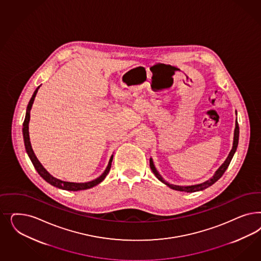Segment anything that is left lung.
<instances>
[{
    "label": "left lung",
    "instance_id": "obj_1",
    "mask_svg": "<svg viewBox=\"0 0 261 261\" xmlns=\"http://www.w3.org/2000/svg\"><path fill=\"white\" fill-rule=\"evenodd\" d=\"M238 139H239V126H238L237 119H236L234 138H233V146H232V149H231V151L229 152L227 160L220 166V168L216 171L215 175L211 177V179H208V180H206V181H204V182H202V184H200V185H190V186H178V185H170L168 182H166V181L162 178V177L160 176V174H159V172L156 171V169H155L154 165H153V162H152L151 159L150 160V167H151L152 173L154 174V176L158 177L161 182L165 184V185L169 186L170 188H172V189H175V190H177V191H182V192H189V193H190V192H196V191H201V190H203V189L210 187V186H211L213 184H215V182L218 180L219 178L224 175V173L226 172V170H227V167H228L230 161H231L232 158H233V154H234V152H236V149H237Z\"/></svg>",
    "mask_w": 261,
    "mask_h": 261
}]
</instances>
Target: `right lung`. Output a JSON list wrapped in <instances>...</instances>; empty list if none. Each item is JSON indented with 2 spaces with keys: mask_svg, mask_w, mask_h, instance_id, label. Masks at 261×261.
I'll list each match as a JSON object with an SVG mask.
<instances>
[{
  "mask_svg": "<svg viewBox=\"0 0 261 261\" xmlns=\"http://www.w3.org/2000/svg\"><path fill=\"white\" fill-rule=\"evenodd\" d=\"M39 89V86L35 89L34 95L32 97V99L30 100V102L28 105V108H27V112H25V120H24V123H23V136H24V142H25V151L28 152L30 159L32 160L33 164H34V168L36 169V171L38 172V174L41 176V177L47 181L49 182L50 185H54L56 187H59L61 189H64V190H69V191H79V190H85V189H89V188H92L95 185H99L100 182H101L105 177H107V175L109 174L110 168H111V162L113 160V155H111L110 158V162H109V165L106 169V171L102 173V175L94 179L92 181H89V182H84V184H76V182H68V181H63V180H60L58 179L56 177L50 176V174L46 171V169L43 167L41 165V163L38 161V160L36 159L35 154H34V151L32 149V145L30 142V135H29V122H30V111L32 110V107H33V103H34V98L36 96V93Z\"/></svg>",
  "mask_w": 261,
  "mask_h": 261,
  "instance_id": "obj_1",
  "label": "right lung"
}]
</instances>
